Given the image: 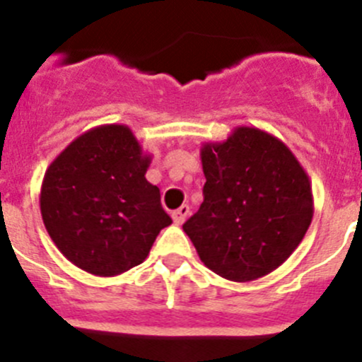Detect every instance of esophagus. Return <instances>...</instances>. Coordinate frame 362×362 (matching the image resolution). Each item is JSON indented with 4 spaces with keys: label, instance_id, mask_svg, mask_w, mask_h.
<instances>
[{
    "label": "esophagus",
    "instance_id": "esophagus-1",
    "mask_svg": "<svg viewBox=\"0 0 362 362\" xmlns=\"http://www.w3.org/2000/svg\"><path fill=\"white\" fill-rule=\"evenodd\" d=\"M189 212H191V209H189V205H182V207H178L177 211L173 212V221H175V225H182V223L185 221V219H187V216H189Z\"/></svg>",
    "mask_w": 362,
    "mask_h": 362
}]
</instances>
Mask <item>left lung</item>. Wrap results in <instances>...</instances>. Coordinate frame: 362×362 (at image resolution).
<instances>
[{
	"label": "left lung",
	"mask_w": 362,
	"mask_h": 362,
	"mask_svg": "<svg viewBox=\"0 0 362 362\" xmlns=\"http://www.w3.org/2000/svg\"><path fill=\"white\" fill-rule=\"evenodd\" d=\"M204 202L184 223L202 262L232 282L261 279L298 248L313 221L305 170L275 135L234 128L204 143Z\"/></svg>",
	"instance_id": "8db88e82"
}]
</instances>
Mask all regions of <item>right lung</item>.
<instances>
[{
	"mask_svg": "<svg viewBox=\"0 0 362 362\" xmlns=\"http://www.w3.org/2000/svg\"><path fill=\"white\" fill-rule=\"evenodd\" d=\"M151 157L127 124H101L67 144L44 173L40 214L67 261L114 276L148 257L171 225L160 191L146 180Z\"/></svg>",
	"mask_w": 362,
	"mask_h": 362,
	"instance_id": "obj_1",
	"label": "right lung"
}]
</instances>
